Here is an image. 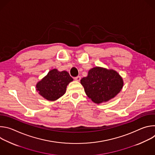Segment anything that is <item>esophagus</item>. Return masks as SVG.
Instances as JSON below:
<instances>
[{"label":"esophagus","instance_id":"1","mask_svg":"<svg viewBox=\"0 0 155 155\" xmlns=\"http://www.w3.org/2000/svg\"><path fill=\"white\" fill-rule=\"evenodd\" d=\"M74 80H75V81H80V80H81V77H80V76H77V77H74Z\"/></svg>","mask_w":155,"mask_h":155}]
</instances>
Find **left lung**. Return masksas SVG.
Returning <instances> with one entry per match:
<instances>
[{
	"instance_id": "8db88e82",
	"label": "left lung",
	"mask_w": 155,
	"mask_h": 155,
	"mask_svg": "<svg viewBox=\"0 0 155 155\" xmlns=\"http://www.w3.org/2000/svg\"><path fill=\"white\" fill-rule=\"evenodd\" d=\"M80 82L87 97L96 104L112 99L123 86V79L116 71L98 67L90 70Z\"/></svg>"
}]
</instances>
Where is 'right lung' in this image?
Here are the masks:
<instances>
[{"instance_id": "right-lung-1", "label": "right lung", "mask_w": 155, "mask_h": 155, "mask_svg": "<svg viewBox=\"0 0 155 155\" xmlns=\"http://www.w3.org/2000/svg\"><path fill=\"white\" fill-rule=\"evenodd\" d=\"M72 80L68 72L53 69L37 84L36 88L42 97L53 101L65 94L68 84Z\"/></svg>"}]
</instances>
